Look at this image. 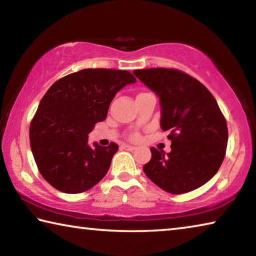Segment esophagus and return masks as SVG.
<instances>
[{"instance_id": "obj_1", "label": "esophagus", "mask_w": 256, "mask_h": 256, "mask_svg": "<svg viewBox=\"0 0 256 256\" xmlns=\"http://www.w3.org/2000/svg\"><path fill=\"white\" fill-rule=\"evenodd\" d=\"M122 146H123L124 149L130 150V151H133V150H136V146H130V144H123Z\"/></svg>"}]
</instances>
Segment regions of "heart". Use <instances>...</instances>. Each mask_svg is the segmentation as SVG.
Listing matches in <instances>:
<instances>
[{"label":"heart","instance_id":"1","mask_svg":"<svg viewBox=\"0 0 256 256\" xmlns=\"http://www.w3.org/2000/svg\"><path fill=\"white\" fill-rule=\"evenodd\" d=\"M142 94H144V92H142ZM128 138H131V140L136 141V140H138V138H140V134H138V132H132V133L128 136Z\"/></svg>","mask_w":256,"mask_h":256}]
</instances>
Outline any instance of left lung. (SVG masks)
Instances as JSON below:
<instances>
[{"mask_svg":"<svg viewBox=\"0 0 256 256\" xmlns=\"http://www.w3.org/2000/svg\"><path fill=\"white\" fill-rule=\"evenodd\" d=\"M157 94L160 126L170 131V154L151 148L144 174L160 188L183 194L210 180L222 166L228 142L227 122L214 97L196 78L177 68L134 70Z\"/></svg>","mask_w":256,"mask_h":256,"instance_id":"left-lung-1","label":"left lung"}]
</instances>
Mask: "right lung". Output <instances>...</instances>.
<instances>
[{
    "mask_svg": "<svg viewBox=\"0 0 256 256\" xmlns=\"http://www.w3.org/2000/svg\"><path fill=\"white\" fill-rule=\"evenodd\" d=\"M136 81L132 73L84 68L60 78L47 90L30 123V146L38 170L60 192L94 188L110 170L115 142L88 144L94 124L106 118L116 92Z\"/></svg>",
    "mask_w": 256,
    "mask_h": 256,
    "instance_id": "right-lung-1",
    "label": "right lung"
}]
</instances>
